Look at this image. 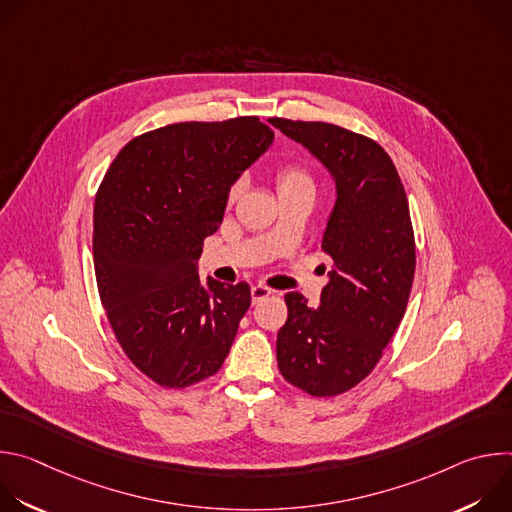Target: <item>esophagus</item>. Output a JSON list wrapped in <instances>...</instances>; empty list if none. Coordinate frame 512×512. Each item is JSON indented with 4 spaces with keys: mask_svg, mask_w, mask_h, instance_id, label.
<instances>
[{
    "mask_svg": "<svg viewBox=\"0 0 512 512\" xmlns=\"http://www.w3.org/2000/svg\"><path fill=\"white\" fill-rule=\"evenodd\" d=\"M271 294H273V289H271V287H267V285L257 283V285H253V287H251V300H253V304L263 302V300H265V298H269Z\"/></svg>",
    "mask_w": 512,
    "mask_h": 512,
    "instance_id": "1",
    "label": "esophagus"
}]
</instances>
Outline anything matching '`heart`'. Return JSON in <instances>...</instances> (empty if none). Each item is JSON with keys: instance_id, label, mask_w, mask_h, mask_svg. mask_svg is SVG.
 Instances as JSON below:
<instances>
[{"instance_id": "b5f03b06", "label": "heart", "mask_w": 512, "mask_h": 512, "mask_svg": "<svg viewBox=\"0 0 512 512\" xmlns=\"http://www.w3.org/2000/svg\"><path fill=\"white\" fill-rule=\"evenodd\" d=\"M277 186L281 192H296V190H312L314 192V178L306 168L300 164H285L277 170ZM245 190V180H237L229 188V204H235Z\"/></svg>"}]
</instances>
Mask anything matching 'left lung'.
Wrapping results in <instances>:
<instances>
[{
	"label": "left lung",
	"mask_w": 512,
	"mask_h": 512,
	"mask_svg": "<svg viewBox=\"0 0 512 512\" xmlns=\"http://www.w3.org/2000/svg\"><path fill=\"white\" fill-rule=\"evenodd\" d=\"M302 143L336 182V202L322 239L332 259L320 306L289 291L277 332V367L312 397L356 387L377 367L405 314L415 239L409 202L389 154L371 137L322 121L269 119Z\"/></svg>",
	"instance_id": "left-lung-1"
}]
</instances>
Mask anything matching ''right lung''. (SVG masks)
Returning <instances> with one entry per match:
<instances>
[{"mask_svg": "<svg viewBox=\"0 0 512 512\" xmlns=\"http://www.w3.org/2000/svg\"><path fill=\"white\" fill-rule=\"evenodd\" d=\"M271 143L259 117L166 125L131 139L99 186V296L127 358L162 387L218 373L251 306L245 281L202 283L198 259L223 223L229 188Z\"/></svg>", "mask_w": 512, "mask_h": 512, "instance_id": "right-lung-1", "label": "right lung"}]
</instances>
